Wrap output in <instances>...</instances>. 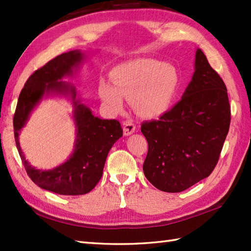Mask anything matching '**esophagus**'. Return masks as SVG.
Instances as JSON below:
<instances>
[{
  "instance_id": "esophagus-1",
  "label": "esophagus",
  "mask_w": 251,
  "mask_h": 251,
  "mask_svg": "<svg viewBox=\"0 0 251 251\" xmlns=\"http://www.w3.org/2000/svg\"><path fill=\"white\" fill-rule=\"evenodd\" d=\"M135 129H136V125L134 124L132 120H126L124 122V124H123V131H124L125 136L131 135L132 132L135 131Z\"/></svg>"
}]
</instances>
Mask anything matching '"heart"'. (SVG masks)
I'll return each instance as SVG.
<instances>
[{
	"label": "heart",
	"mask_w": 251,
	"mask_h": 251,
	"mask_svg": "<svg viewBox=\"0 0 251 251\" xmlns=\"http://www.w3.org/2000/svg\"><path fill=\"white\" fill-rule=\"evenodd\" d=\"M113 87L99 84V95L106 104L121 110L123 99H134L135 108L143 116L165 113L178 92L180 79L172 66L154 59H137L123 63L112 74Z\"/></svg>",
	"instance_id": "b5f03b06"
}]
</instances>
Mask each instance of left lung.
<instances>
[{
    "label": "left lung",
    "instance_id": "obj_1",
    "mask_svg": "<svg viewBox=\"0 0 251 251\" xmlns=\"http://www.w3.org/2000/svg\"><path fill=\"white\" fill-rule=\"evenodd\" d=\"M231 123L227 89L201 50L182 98L158 120L143 122V173L156 189L178 193L208 177L219 161Z\"/></svg>",
    "mask_w": 251,
    "mask_h": 251
}]
</instances>
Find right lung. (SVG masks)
Listing matches in <instances>:
<instances>
[{
    "mask_svg": "<svg viewBox=\"0 0 251 251\" xmlns=\"http://www.w3.org/2000/svg\"><path fill=\"white\" fill-rule=\"evenodd\" d=\"M82 59L81 51L65 52L31 74L21 89L13 120L16 147L26 174L40 188L60 195H83L92 191L102 177L105 159L112 146L123 136L119 121L98 119L87 106L74 101L77 139L71 157L59 167L47 172L35 169L25 161L18 138L30 112L43 95L51 90L62 94L71 92L72 98H75L74 87L59 82V79L72 73V69Z\"/></svg>",
    "mask_w": 251,
    "mask_h": 251,
    "instance_id": "obj_1",
    "label": "right lung"
}]
</instances>
